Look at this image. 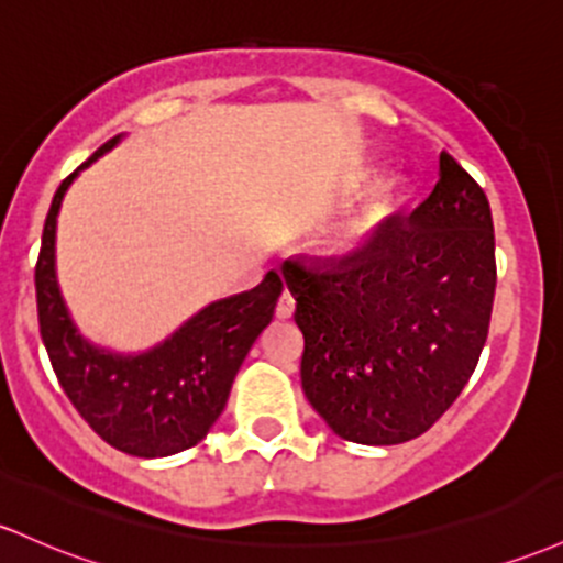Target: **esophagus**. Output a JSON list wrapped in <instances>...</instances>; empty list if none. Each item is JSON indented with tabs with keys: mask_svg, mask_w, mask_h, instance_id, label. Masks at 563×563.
I'll use <instances>...</instances> for the list:
<instances>
[{
	"mask_svg": "<svg viewBox=\"0 0 563 563\" xmlns=\"http://www.w3.org/2000/svg\"><path fill=\"white\" fill-rule=\"evenodd\" d=\"M294 305H296L294 296L288 294V291H283V294H280V299H277V307H275L277 318H283V320L291 318V314H294Z\"/></svg>",
	"mask_w": 563,
	"mask_h": 563,
	"instance_id": "1",
	"label": "esophagus"
}]
</instances>
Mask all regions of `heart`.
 Listing matches in <instances>:
<instances>
[{
	"instance_id": "b5f03b06",
	"label": "heart",
	"mask_w": 563,
	"mask_h": 563,
	"mask_svg": "<svg viewBox=\"0 0 563 563\" xmlns=\"http://www.w3.org/2000/svg\"><path fill=\"white\" fill-rule=\"evenodd\" d=\"M395 202H398V189H395V187H382L379 191H376L374 200L368 202L366 213H363L361 219H357L355 224L350 227V232H347V240H350V243H352V240L361 238V234H366V232H368V227L376 224V221L385 219V216L390 213L393 208H395Z\"/></svg>"
}]
</instances>
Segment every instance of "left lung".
<instances>
[{
  "mask_svg": "<svg viewBox=\"0 0 563 563\" xmlns=\"http://www.w3.org/2000/svg\"><path fill=\"white\" fill-rule=\"evenodd\" d=\"M305 333L301 390L339 438L422 435L467 385L486 344L497 264L484 189L441 152L438 184L344 258H286Z\"/></svg>",
  "mask_w": 563,
  "mask_h": 563,
  "instance_id": "1",
  "label": "left lung"
}]
</instances>
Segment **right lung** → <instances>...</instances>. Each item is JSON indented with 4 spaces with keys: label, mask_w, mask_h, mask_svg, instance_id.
Returning a JSON list of instances; mask_svg holds the SVG:
<instances>
[{
    "label": "right lung",
    "mask_w": 563,
    "mask_h": 563,
    "mask_svg": "<svg viewBox=\"0 0 563 563\" xmlns=\"http://www.w3.org/2000/svg\"><path fill=\"white\" fill-rule=\"evenodd\" d=\"M120 139L107 141L55 191L34 272L36 310L53 372L74 409L109 446L154 460L191 449L208 435L245 355L275 314L283 280L269 269L256 288L211 301L152 350L111 352L88 342L74 325L55 275V227L79 170L114 150Z\"/></svg>",
    "instance_id": "right-lung-1"
}]
</instances>
